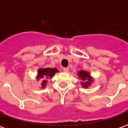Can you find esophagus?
Segmentation results:
<instances>
[{
	"mask_svg": "<svg viewBox=\"0 0 128 128\" xmlns=\"http://www.w3.org/2000/svg\"><path fill=\"white\" fill-rule=\"evenodd\" d=\"M62 71H63L64 72L67 73L69 72V69H68V68H63V69H62Z\"/></svg>",
	"mask_w": 128,
	"mask_h": 128,
	"instance_id": "esophagus-1",
	"label": "esophagus"
}]
</instances>
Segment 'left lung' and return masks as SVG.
<instances>
[{
  "instance_id": "obj_1",
  "label": "left lung",
  "mask_w": 128,
  "mask_h": 128,
  "mask_svg": "<svg viewBox=\"0 0 128 128\" xmlns=\"http://www.w3.org/2000/svg\"><path fill=\"white\" fill-rule=\"evenodd\" d=\"M78 76L81 80H82L83 82L81 83L82 85L83 88H88V86L91 85V84L93 82V78L90 76L88 72H86L84 70H80L78 72Z\"/></svg>"
}]
</instances>
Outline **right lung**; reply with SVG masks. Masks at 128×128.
<instances>
[{
  "label": "right lung",
  "instance_id": "add662e5",
  "mask_svg": "<svg viewBox=\"0 0 128 128\" xmlns=\"http://www.w3.org/2000/svg\"><path fill=\"white\" fill-rule=\"evenodd\" d=\"M56 72H58L57 68H42L38 70V74L36 76V79L39 81L42 79V88H44L46 85L47 79H52Z\"/></svg>",
  "mask_w": 128,
  "mask_h": 128
}]
</instances>
